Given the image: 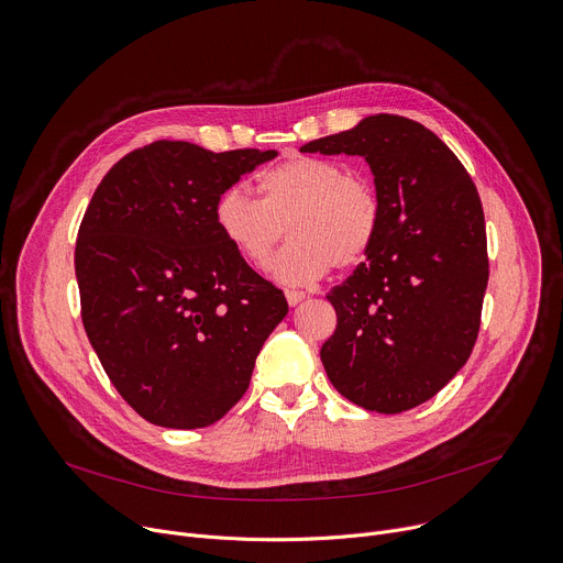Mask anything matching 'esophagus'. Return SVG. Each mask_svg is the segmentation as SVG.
I'll return each mask as SVG.
<instances>
[{
	"mask_svg": "<svg viewBox=\"0 0 563 563\" xmlns=\"http://www.w3.org/2000/svg\"><path fill=\"white\" fill-rule=\"evenodd\" d=\"M285 296H287V302H289V307H296V305H300V302L307 298L302 291H296V289H289Z\"/></svg>",
	"mask_w": 563,
	"mask_h": 563,
	"instance_id": "34e87169",
	"label": "esophagus"
}]
</instances>
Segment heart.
<instances>
[{
  "label": "heart",
  "mask_w": 563,
  "mask_h": 563,
  "mask_svg": "<svg viewBox=\"0 0 563 563\" xmlns=\"http://www.w3.org/2000/svg\"><path fill=\"white\" fill-rule=\"evenodd\" d=\"M258 200L231 187L213 205V222L229 250L254 269L269 265L283 231L291 235L272 267L283 285H311L332 265L352 269L374 250L383 205L376 189L350 178L332 159L294 155L263 172Z\"/></svg>",
  "instance_id": "b5f03b06"
}]
</instances>
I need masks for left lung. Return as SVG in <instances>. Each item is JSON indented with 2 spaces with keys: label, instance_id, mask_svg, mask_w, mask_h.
<instances>
[{
  "label": "left lung",
  "instance_id": "obj_1",
  "mask_svg": "<svg viewBox=\"0 0 563 563\" xmlns=\"http://www.w3.org/2000/svg\"><path fill=\"white\" fill-rule=\"evenodd\" d=\"M302 153L361 155L383 205L374 250L328 294L332 385L380 415L432 398L472 354L488 287L486 220L459 157L423 124L378 113Z\"/></svg>",
  "mask_w": 563,
  "mask_h": 563
}]
</instances>
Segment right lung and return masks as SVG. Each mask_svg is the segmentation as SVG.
<instances>
[{
    "mask_svg": "<svg viewBox=\"0 0 563 563\" xmlns=\"http://www.w3.org/2000/svg\"><path fill=\"white\" fill-rule=\"evenodd\" d=\"M276 155L157 140L115 163L87 207L75 243L82 323L115 389L153 426L222 419L287 316L285 294L213 222L218 196Z\"/></svg>",
    "mask_w": 563,
    "mask_h": 563,
    "instance_id": "obj_1",
    "label": "right lung"
}]
</instances>
